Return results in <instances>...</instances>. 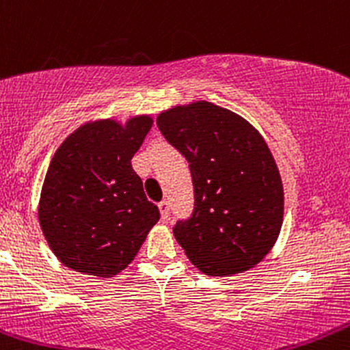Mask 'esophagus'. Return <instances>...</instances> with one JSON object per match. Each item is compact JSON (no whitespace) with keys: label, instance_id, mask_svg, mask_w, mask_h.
Returning a JSON list of instances; mask_svg holds the SVG:
<instances>
[{"label":"esophagus","instance_id":"34e87169","mask_svg":"<svg viewBox=\"0 0 350 350\" xmlns=\"http://www.w3.org/2000/svg\"><path fill=\"white\" fill-rule=\"evenodd\" d=\"M159 211H161V217H163V221H167V217H169V202L166 201V199L159 202Z\"/></svg>","mask_w":350,"mask_h":350}]
</instances>
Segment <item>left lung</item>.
<instances>
[{
  "label": "left lung",
  "mask_w": 350,
  "mask_h": 350,
  "mask_svg": "<svg viewBox=\"0 0 350 350\" xmlns=\"http://www.w3.org/2000/svg\"><path fill=\"white\" fill-rule=\"evenodd\" d=\"M156 122L193 178L194 209L172 228L176 241L207 275L254 267L284 216L282 181L266 141L245 119L207 101L171 107Z\"/></svg>",
  "instance_id": "8db88e82"
}]
</instances>
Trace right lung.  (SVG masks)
<instances>
[{
  "instance_id": "1",
  "label": "right lung",
  "mask_w": 350,
  "mask_h": 350,
  "mask_svg": "<svg viewBox=\"0 0 350 350\" xmlns=\"http://www.w3.org/2000/svg\"><path fill=\"white\" fill-rule=\"evenodd\" d=\"M152 126L136 116L88 122L57 148L41 189L40 224L66 267L113 278L134 259L159 209L148 201L133 156Z\"/></svg>"
}]
</instances>
